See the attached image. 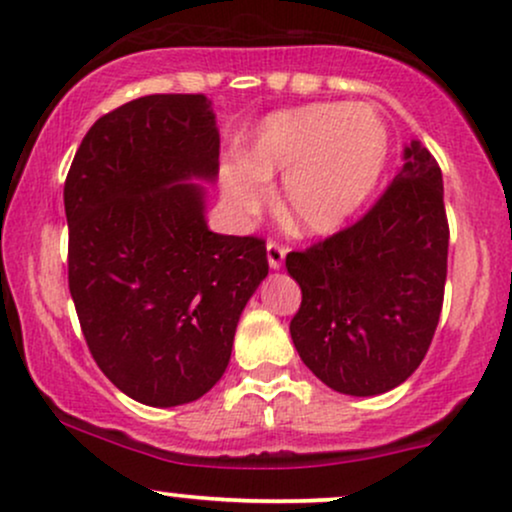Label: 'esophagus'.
I'll list each match as a JSON object with an SVG mask.
<instances>
[{
    "label": "esophagus",
    "instance_id": "1",
    "mask_svg": "<svg viewBox=\"0 0 512 512\" xmlns=\"http://www.w3.org/2000/svg\"><path fill=\"white\" fill-rule=\"evenodd\" d=\"M283 257H286V248L276 243V240H269V243H267V260H269V267H272V269H281Z\"/></svg>",
    "mask_w": 512,
    "mask_h": 512
}]
</instances>
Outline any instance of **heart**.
<instances>
[{"instance_id":"obj_1","label":"heart","mask_w":512,"mask_h":512,"mask_svg":"<svg viewBox=\"0 0 512 512\" xmlns=\"http://www.w3.org/2000/svg\"><path fill=\"white\" fill-rule=\"evenodd\" d=\"M389 128L372 107L307 104L267 116L243 162L221 166V193L243 217L262 212L281 178L279 214L307 236L341 229L377 188Z\"/></svg>"}]
</instances>
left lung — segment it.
Wrapping results in <instances>:
<instances>
[{"label": "left lung", "mask_w": 512, "mask_h": 512, "mask_svg": "<svg viewBox=\"0 0 512 512\" xmlns=\"http://www.w3.org/2000/svg\"><path fill=\"white\" fill-rule=\"evenodd\" d=\"M403 169L360 221L286 269L303 291L291 338L329 389L379 396L420 367L443 305L448 219L432 152L412 140Z\"/></svg>", "instance_id": "obj_1"}]
</instances>
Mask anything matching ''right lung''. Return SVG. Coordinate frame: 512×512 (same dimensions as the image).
Segmentation results:
<instances>
[{"label":"right lung","mask_w":512,"mask_h":512,"mask_svg":"<svg viewBox=\"0 0 512 512\" xmlns=\"http://www.w3.org/2000/svg\"><path fill=\"white\" fill-rule=\"evenodd\" d=\"M205 95H147L85 133L64 183L69 291L97 367L152 408L193 403L231 360L269 274L255 236L207 229L219 131Z\"/></svg>","instance_id":"1"}]
</instances>
